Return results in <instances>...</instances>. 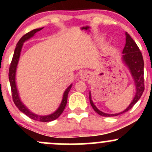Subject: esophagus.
<instances>
[{"label": "esophagus", "instance_id": "esophagus-1", "mask_svg": "<svg viewBox=\"0 0 152 152\" xmlns=\"http://www.w3.org/2000/svg\"><path fill=\"white\" fill-rule=\"evenodd\" d=\"M91 74L88 71H83L81 74H80V78H81L83 81H87L90 78Z\"/></svg>", "mask_w": 152, "mask_h": 152}]
</instances>
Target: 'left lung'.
<instances>
[{
    "mask_svg": "<svg viewBox=\"0 0 152 152\" xmlns=\"http://www.w3.org/2000/svg\"><path fill=\"white\" fill-rule=\"evenodd\" d=\"M126 43L122 51V61L124 64L127 66L129 70L132 78H133L134 84L136 86V93L133 100L131 102L124 111L118 114H107L97 109V107L94 105L93 101L91 99V94L89 91V100L90 104L91 105L94 111L97 114L102 116H116L118 115L126 112L127 111L132 109L134 104L137 103L139 99L142 96L143 92L144 91V60H143L142 54L139 50V47L135 43V41L132 39L128 33L126 32Z\"/></svg>",
    "mask_w": 152,
    "mask_h": 152,
    "instance_id": "1",
    "label": "left lung"
}]
</instances>
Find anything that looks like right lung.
Masks as SVG:
<instances>
[{
	"instance_id": "1",
	"label": "right lung",
	"mask_w": 152,
	"mask_h": 152,
	"mask_svg": "<svg viewBox=\"0 0 152 152\" xmlns=\"http://www.w3.org/2000/svg\"><path fill=\"white\" fill-rule=\"evenodd\" d=\"M43 28H36L34 30L30 31V32L27 33V34L24 35L23 37L19 40V41L17 43L16 47H15L14 53H13V57L12 59L11 64H10V68H9V74H8V77H9L10 88H11L12 91V96H13V100L14 102V104L15 106L18 107V109L20 110L21 112L25 114L26 116H28L29 118H32V119L36 120L38 121H42V122H48L53 121V120L56 119L57 118L59 117L61 114H62L64 111V109H65L66 104H67V99H68V94L69 92L70 91V89L72 86V84L66 88L65 91H64V95H63V99L61 102L60 106L57 109L56 111H54L53 113L50 114L49 115H46V116H41V115H38L34 114V112L31 111L30 110L28 109L26 106L24 105L23 103L20 100V96H19L18 91L17 89L16 86V82H15V74H16V69L17 66H18V64L19 61V58H20V52H21L23 46V43L26 42V41L30 39L33 36L37 33L38 31H40L42 30Z\"/></svg>"
}]
</instances>
